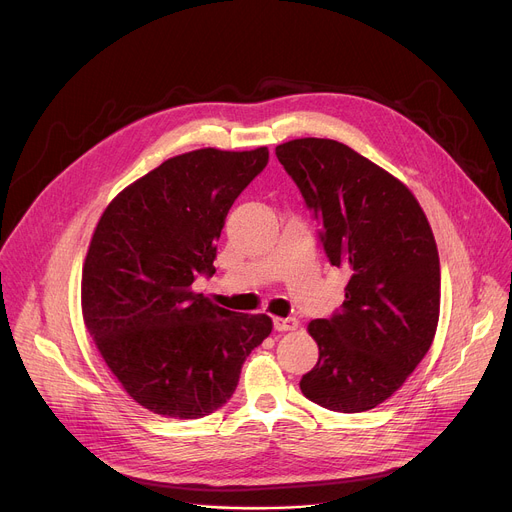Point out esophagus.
Masks as SVG:
<instances>
[{
    "label": "esophagus",
    "mask_w": 512,
    "mask_h": 512,
    "mask_svg": "<svg viewBox=\"0 0 512 512\" xmlns=\"http://www.w3.org/2000/svg\"><path fill=\"white\" fill-rule=\"evenodd\" d=\"M274 327L278 331H294L298 327V321L292 319V317H274Z\"/></svg>",
    "instance_id": "34e87169"
}]
</instances>
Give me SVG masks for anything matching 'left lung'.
Wrapping results in <instances>:
<instances>
[{
	"label": "left lung",
	"instance_id": "left-lung-1",
	"mask_svg": "<svg viewBox=\"0 0 512 512\" xmlns=\"http://www.w3.org/2000/svg\"><path fill=\"white\" fill-rule=\"evenodd\" d=\"M276 154L323 226L331 265L352 271L342 311L306 327L319 362L300 389L331 412L372 410L432 346L440 313L432 228L407 185L346 144L300 138Z\"/></svg>",
	"mask_w": 512,
	"mask_h": 512
}]
</instances>
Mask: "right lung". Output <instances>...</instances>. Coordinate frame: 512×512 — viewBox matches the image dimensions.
<instances>
[{"label": "right lung", "mask_w": 512, "mask_h": 512, "mask_svg": "<svg viewBox=\"0 0 512 512\" xmlns=\"http://www.w3.org/2000/svg\"><path fill=\"white\" fill-rule=\"evenodd\" d=\"M265 146L201 148L164 160L102 212L82 267V317L98 354L148 412L195 420L234 393L245 358L274 329L193 292L214 274L234 199L261 173Z\"/></svg>", "instance_id": "add662e5"}]
</instances>
